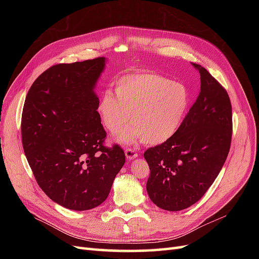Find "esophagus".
I'll return each mask as SVG.
<instances>
[{
  "label": "esophagus",
  "mask_w": 259,
  "mask_h": 259,
  "mask_svg": "<svg viewBox=\"0 0 259 259\" xmlns=\"http://www.w3.org/2000/svg\"><path fill=\"white\" fill-rule=\"evenodd\" d=\"M125 156H126L128 160H134L138 156V153L134 149H126V150H125Z\"/></svg>",
  "instance_id": "1"
}]
</instances>
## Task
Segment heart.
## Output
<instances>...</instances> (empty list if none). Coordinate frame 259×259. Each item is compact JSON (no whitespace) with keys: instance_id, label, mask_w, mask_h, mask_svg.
I'll return each mask as SVG.
<instances>
[{"instance_id":"1","label":"heart","mask_w":259,"mask_h":259,"mask_svg":"<svg viewBox=\"0 0 259 259\" xmlns=\"http://www.w3.org/2000/svg\"><path fill=\"white\" fill-rule=\"evenodd\" d=\"M115 94L106 90L100 95L97 113L105 128L116 139L132 145L143 139L147 145H160L182 127L189 111L191 93L184 83L153 72L126 74L115 82Z\"/></svg>"}]
</instances>
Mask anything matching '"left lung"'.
<instances>
[{
  "instance_id": "obj_1",
  "label": "left lung",
  "mask_w": 259,
  "mask_h": 259,
  "mask_svg": "<svg viewBox=\"0 0 259 259\" xmlns=\"http://www.w3.org/2000/svg\"><path fill=\"white\" fill-rule=\"evenodd\" d=\"M201 91L176 134L144 153L150 168L149 198L162 209L178 211L198 202L228 156L232 109L228 94L205 68L193 64Z\"/></svg>"
}]
</instances>
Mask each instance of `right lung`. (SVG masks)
Segmentation results:
<instances>
[{
    "mask_svg": "<svg viewBox=\"0 0 259 259\" xmlns=\"http://www.w3.org/2000/svg\"><path fill=\"white\" fill-rule=\"evenodd\" d=\"M106 57L60 64L31 86L21 117L23 151L41 189L73 210L100 205L125 163L122 148L104 146L97 82Z\"/></svg>",
    "mask_w": 259,
    "mask_h": 259,
    "instance_id": "right-lung-1",
    "label": "right lung"
}]
</instances>
